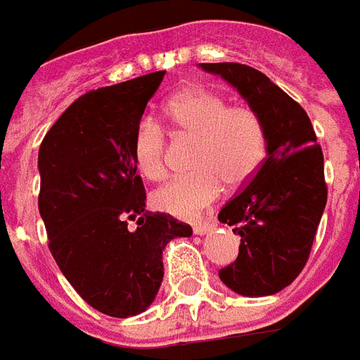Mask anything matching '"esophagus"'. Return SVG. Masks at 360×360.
I'll return each mask as SVG.
<instances>
[{"mask_svg": "<svg viewBox=\"0 0 360 360\" xmlns=\"http://www.w3.org/2000/svg\"><path fill=\"white\" fill-rule=\"evenodd\" d=\"M212 230H214V224H211V222H205V224L193 226V234L205 236V234H209V232H212Z\"/></svg>", "mask_w": 360, "mask_h": 360, "instance_id": "obj_1", "label": "esophagus"}]
</instances>
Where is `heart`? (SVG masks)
Segmentation results:
<instances>
[{
	"label": "heart",
	"instance_id": "b5f03b06",
	"mask_svg": "<svg viewBox=\"0 0 360 360\" xmlns=\"http://www.w3.org/2000/svg\"><path fill=\"white\" fill-rule=\"evenodd\" d=\"M165 119L180 143H193L190 167L195 174L174 178L153 193L155 207L178 219H198L222 193L245 188L263 167L269 136L261 115L205 88L172 97ZM134 162L141 176L161 180L167 172V140L155 120L143 119L132 138Z\"/></svg>",
	"mask_w": 360,
	"mask_h": 360
}]
</instances>
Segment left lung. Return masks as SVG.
<instances>
[{
  "label": "left lung",
  "mask_w": 360,
  "mask_h": 360,
  "mask_svg": "<svg viewBox=\"0 0 360 360\" xmlns=\"http://www.w3.org/2000/svg\"><path fill=\"white\" fill-rule=\"evenodd\" d=\"M234 86L266 128L263 167L219 212L241 238L234 263L220 269L222 284L245 297L274 295L305 266L326 207L324 157L305 109L269 76L240 63H199Z\"/></svg>",
  "instance_id": "8db88e82"
}]
</instances>
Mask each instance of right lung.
I'll use <instances>...</instances> for the list:
<instances>
[{"mask_svg":"<svg viewBox=\"0 0 360 360\" xmlns=\"http://www.w3.org/2000/svg\"><path fill=\"white\" fill-rule=\"evenodd\" d=\"M165 70L78 97L38 153V209L49 251L69 284L99 313L128 319L155 301L162 251L191 228L146 211L132 138ZM128 219H138L130 229Z\"/></svg>","mask_w":360,"mask_h":360,"instance_id":"right-lung-1","label":"right lung"}]
</instances>
